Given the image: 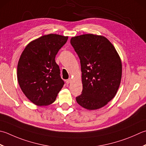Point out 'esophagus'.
<instances>
[{
	"mask_svg": "<svg viewBox=\"0 0 146 146\" xmlns=\"http://www.w3.org/2000/svg\"><path fill=\"white\" fill-rule=\"evenodd\" d=\"M71 82V78H68V80H66V83L67 84H70Z\"/></svg>",
	"mask_w": 146,
	"mask_h": 146,
	"instance_id": "esophagus-1",
	"label": "esophagus"
}]
</instances>
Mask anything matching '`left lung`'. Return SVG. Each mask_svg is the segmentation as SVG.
Segmentation results:
<instances>
[{"mask_svg":"<svg viewBox=\"0 0 146 146\" xmlns=\"http://www.w3.org/2000/svg\"><path fill=\"white\" fill-rule=\"evenodd\" d=\"M70 43L80 60L83 90L77 103L93 110L104 106L120 84L121 59L115 47L104 36L85 34L72 37Z\"/></svg>","mask_w":146,"mask_h":146,"instance_id":"1","label":"left lung"}]
</instances>
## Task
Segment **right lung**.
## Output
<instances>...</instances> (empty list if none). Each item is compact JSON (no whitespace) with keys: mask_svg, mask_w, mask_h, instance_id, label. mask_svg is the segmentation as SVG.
Returning a JSON list of instances; mask_svg holds the SVG:
<instances>
[{"mask_svg":"<svg viewBox=\"0 0 146 146\" xmlns=\"http://www.w3.org/2000/svg\"><path fill=\"white\" fill-rule=\"evenodd\" d=\"M67 40L68 36L56 34L42 36L29 43L20 56L18 81L23 92L33 104H52L63 87L55 58Z\"/></svg>","mask_w":146,"mask_h":146,"instance_id":"1","label":"right lung"}]
</instances>
